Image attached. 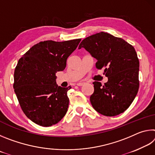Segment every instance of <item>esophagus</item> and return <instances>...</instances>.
<instances>
[{"label": "esophagus", "mask_w": 155, "mask_h": 155, "mask_svg": "<svg viewBox=\"0 0 155 155\" xmlns=\"http://www.w3.org/2000/svg\"><path fill=\"white\" fill-rule=\"evenodd\" d=\"M85 83H83V82H79V83H77V86H83V85H85Z\"/></svg>", "instance_id": "34e87169"}]
</instances>
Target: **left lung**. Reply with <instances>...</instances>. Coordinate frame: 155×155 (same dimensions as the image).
I'll list each match as a JSON object with an SVG mask.
<instances>
[{"label":"left lung","mask_w":155,"mask_h":155,"mask_svg":"<svg viewBox=\"0 0 155 155\" xmlns=\"http://www.w3.org/2000/svg\"><path fill=\"white\" fill-rule=\"evenodd\" d=\"M84 48L96 59L97 69H104L108 81L93 83L94 91L90 102L97 112L115 116L127 110L135 99L140 85L139 61L132 45L120 38L101 32L81 41Z\"/></svg>","instance_id":"left-lung-1"}]
</instances>
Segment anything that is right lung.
<instances>
[{
  "label": "right lung",
  "mask_w": 155,
  "mask_h": 155,
  "mask_svg": "<svg viewBox=\"0 0 155 155\" xmlns=\"http://www.w3.org/2000/svg\"><path fill=\"white\" fill-rule=\"evenodd\" d=\"M81 40L40 41L18 61L14 71V91L24 114L35 124L51 127L66 114L67 92L71 87L57 85L55 74L65 69L67 59Z\"/></svg>",
  "instance_id": "add662e5"
}]
</instances>
